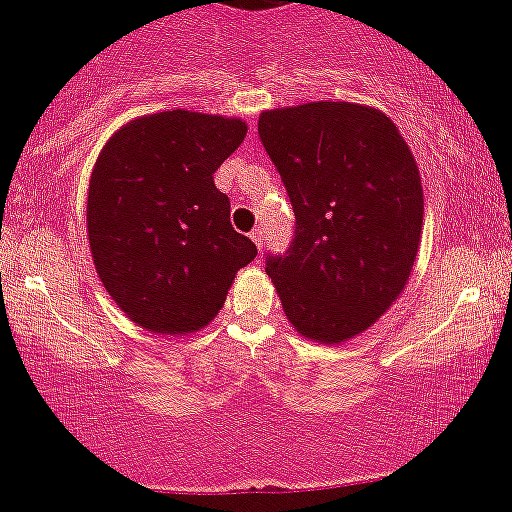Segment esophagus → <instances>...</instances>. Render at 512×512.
<instances>
[{
    "label": "esophagus",
    "instance_id": "34e87169",
    "mask_svg": "<svg viewBox=\"0 0 512 512\" xmlns=\"http://www.w3.org/2000/svg\"><path fill=\"white\" fill-rule=\"evenodd\" d=\"M250 238H252V243H255V245H257V248H262V245H264V228H260V226H257V228H255V231H252V233H250Z\"/></svg>",
    "mask_w": 512,
    "mask_h": 512
}]
</instances>
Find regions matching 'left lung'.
<instances>
[{
    "label": "left lung",
    "instance_id": "8db88e82",
    "mask_svg": "<svg viewBox=\"0 0 512 512\" xmlns=\"http://www.w3.org/2000/svg\"><path fill=\"white\" fill-rule=\"evenodd\" d=\"M260 139L296 214L286 255H267L301 337L342 344L375 325L407 286L424 231L416 158L370 105L317 101L264 110Z\"/></svg>",
    "mask_w": 512,
    "mask_h": 512
}]
</instances>
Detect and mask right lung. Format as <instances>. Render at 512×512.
Here are the masks:
<instances>
[{"instance_id":"obj_1","label":"right lung","mask_w":512,"mask_h":512,"mask_svg":"<svg viewBox=\"0 0 512 512\" xmlns=\"http://www.w3.org/2000/svg\"><path fill=\"white\" fill-rule=\"evenodd\" d=\"M245 134L240 117L178 108L129 120L105 142L88 182V248L105 291L144 330L207 327L255 260L214 185Z\"/></svg>"}]
</instances>
